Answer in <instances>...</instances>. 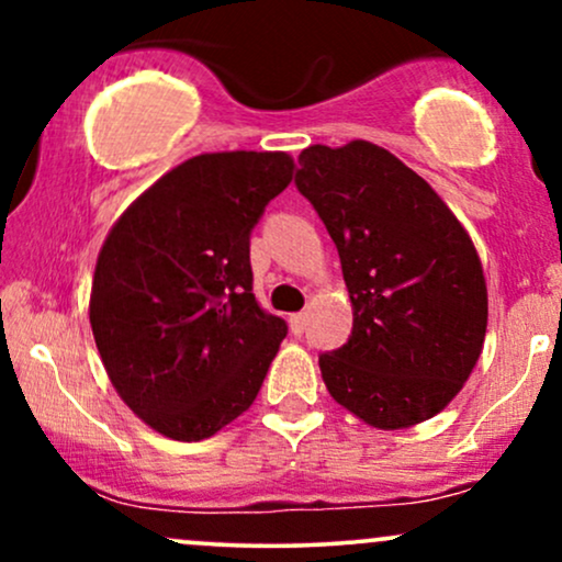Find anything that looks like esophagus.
Masks as SVG:
<instances>
[{
    "instance_id": "1",
    "label": "esophagus",
    "mask_w": 562,
    "mask_h": 562,
    "mask_svg": "<svg viewBox=\"0 0 562 562\" xmlns=\"http://www.w3.org/2000/svg\"><path fill=\"white\" fill-rule=\"evenodd\" d=\"M290 333L293 335H301L303 330H306V314L299 312V314H290Z\"/></svg>"
}]
</instances>
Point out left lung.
I'll return each mask as SVG.
<instances>
[{
  "mask_svg": "<svg viewBox=\"0 0 562 562\" xmlns=\"http://www.w3.org/2000/svg\"><path fill=\"white\" fill-rule=\"evenodd\" d=\"M299 164L295 187L330 232L353 308L348 344L319 357L327 391L378 430L430 420L483 351L479 250L434 187L385 147L312 145Z\"/></svg>",
  "mask_w": 562,
  "mask_h": 562,
  "instance_id": "left-lung-1",
  "label": "left lung"
}]
</instances>
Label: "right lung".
<instances>
[{
  "label": "right lung",
  "mask_w": 562,
  "mask_h": 562,
  "mask_svg": "<svg viewBox=\"0 0 562 562\" xmlns=\"http://www.w3.org/2000/svg\"><path fill=\"white\" fill-rule=\"evenodd\" d=\"M293 169L288 153H203L147 187L102 243L97 351L160 436L203 441L259 396L288 325L256 303L250 229Z\"/></svg>",
  "instance_id": "add662e5"
}]
</instances>
